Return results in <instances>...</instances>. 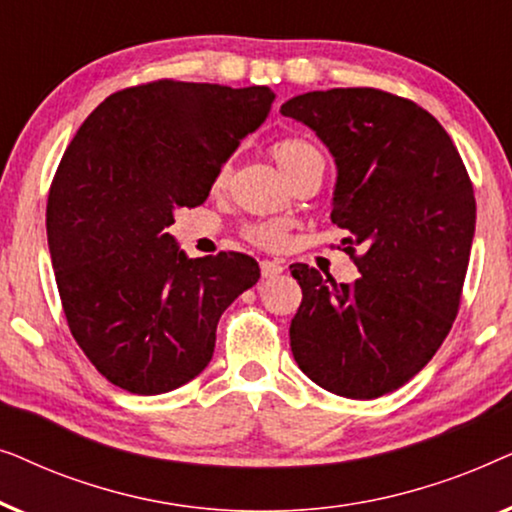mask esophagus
Listing matches in <instances>:
<instances>
[{"instance_id":"1","label":"esophagus","mask_w":512,"mask_h":512,"mask_svg":"<svg viewBox=\"0 0 512 512\" xmlns=\"http://www.w3.org/2000/svg\"><path fill=\"white\" fill-rule=\"evenodd\" d=\"M261 272H263L265 279L277 277V275H282V272H284V265L279 261H261Z\"/></svg>"}]
</instances>
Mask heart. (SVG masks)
<instances>
[{
	"label": "heart",
	"mask_w": 512,
	"mask_h": 512,
	"mask_svg": "<svg viewBox=\"0 0 512 512\" xmlns=\"http://www.w3.org/2000/svg\"><path fill=\"white\" fill-rule=\"evenodd\" d=\"M272 158H275L277 167L282 170L289 184H293V181H296L300 174L310 170V167L324 165V156H321L317 146L300 137H289V139H282V142H277L272 146ZM228 181H230V165L226 163L219 167V172H216L214 188L216 191H221V188L228 186ZM242 233L249 242H254L263 249H277L286 242L284 223H251V226L242 230Z\"/></svg>",
	"instance_id": "heart-1"
}]
</instances>
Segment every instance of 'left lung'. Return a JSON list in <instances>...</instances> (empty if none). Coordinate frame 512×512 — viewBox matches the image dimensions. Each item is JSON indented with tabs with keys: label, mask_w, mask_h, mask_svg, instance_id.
I'll return each instance as SVG.
<instances>
[{
	"label": "left lung",
	"mask_w": 512,
	"mask_h": 512,
	"mask_svg": "<svg viewBox=\"0 0 512 512\" xmlns=\"http://www.w3.org/2000/svg\"><path fill=\"white\" fill-rule=\"evenodd\" d=\"M333 153L331 221L361 277L291 265L298 368L331 394L377 398L433 359L459 312L475 233L473 184L443 125L377 88L314 90L282 104ZM362 256H355V247Z\"/></svg>",
	"instance_id": "1"
}]
</instances>
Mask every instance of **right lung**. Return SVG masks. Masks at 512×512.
Masks as SVG:
<instances>
[{
    "label": "right lung",
    "instance_id": "right-lung-1",
    "mask_svg": "<svg viewBox=\"0 0 512 512\" xmlns=\"http://www.w3.org/2000/svg\"><path fill=\"white\" fill-rule=\"evenodd\" d=\"M265 86L160 79L109 95L55 172L46 233L69 331L130 394H165L212 361L216 324L261 277L247 254L188 258L167 228L265 121Z\"/></svg>",
    "mask_w": 512,
    "mask_h": 512
}]
</instances>
